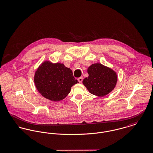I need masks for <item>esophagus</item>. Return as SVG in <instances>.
<instances>
[{
  "label": "esophagus",
  "instance_id": "34e87169",
  "mask_svg": "<svg viewBox=\"0 0 153 153\" xmlns=\"http://www.w3.org/2000/svg\"><path fill=\"white\" fill-rule=\"evenodd\" d=\"M82 79H82V77H79V78H78V81H79V82H80V83L82 82Z\"/></svg>",
  "mask_w": 153,
  "mask_h": 153
}]
</instances>
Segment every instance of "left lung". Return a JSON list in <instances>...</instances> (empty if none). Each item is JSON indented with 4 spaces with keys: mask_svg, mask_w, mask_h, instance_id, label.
Wrapping results in <instances>:
<instances>
[{
    "mask_svg": "<svg viewBox=\"0 0 153 153\" xmlns=\"http://www.w3.org/2000/svg\"><path fill=\"white\" fill-rule=\"evenodd\" d=\"M88 77L82 83L91 94L103 97L111 92L117 82V73L100 63L91 65L87 69Z\"/></svg>",
    "mask_w": 153,
    "mask_h": 153,
    "instance_id": "1",
    "label": "left lung"
}]
</instances>
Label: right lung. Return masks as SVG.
<instances>
[{
	"label": "right lung",
	"mask_w": 153,
	"mask_h": 153,
	"mask_svg": "<svg viewBox=\"0 0 153 153\" xmlns=\"http://www.w3.org/2000/svg\"><path fill=\"white\" fill-rule=\"evenodd\" d=\"M35 86L44 97L53 101L64 99L70 93L71 87L77 83L73 72L62 63H42L35 72Z\"/></svg>",
	"instance_id": "1"
}]
</instances>
